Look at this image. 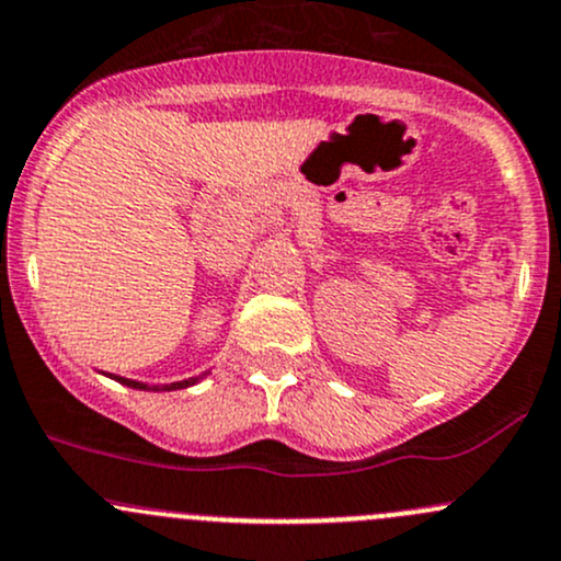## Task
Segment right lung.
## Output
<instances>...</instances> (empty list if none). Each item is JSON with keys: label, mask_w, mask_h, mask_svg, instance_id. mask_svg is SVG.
<instances>
[{"label": "right lung", "mask_w": 561, "mask_h": 561, "mask_svg": "<svg viewBox=\"0 0 561 561\" xmlns=\"http://www.w3.org/2000/svg\"><path fill=\"white\" fill-rule=\"evenodd\" d=\"M115 380H118V383H124V386H129V389H148L146 383H137V380H129V378H118V375H115ZM196 378H188V380H181V383H172V386H164V389H186V386H192Z\"/></svg>", "instance_id": "add662e5"}]
</instances>
